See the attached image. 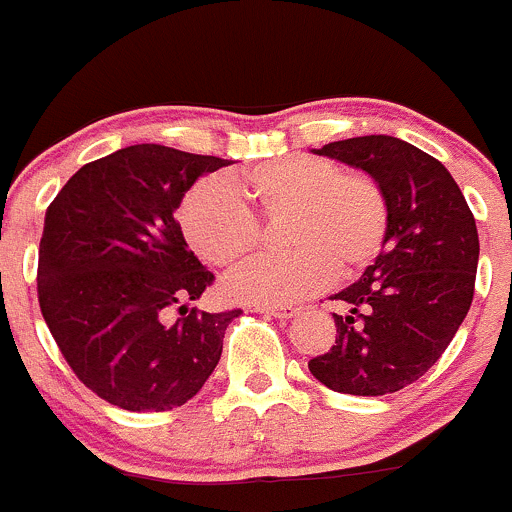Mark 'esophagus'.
Masks as SVG:
<instances>
[{"label":"esophagus","mask_w":512,"mask_h":512,"mask_svg":"<svg viewBox=\"0 0 512 512\" xmlns=\"http://www.w3.org/2000/svg\"><path fill=\"white\" fill-rule=\"evenodd\" d=\"M255 311L267 313V316H274V318H294L296 313H299V308L296 306H257Z\"/></svg>","instance_id":"34e87169"}]
</instances>
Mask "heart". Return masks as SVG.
<instances>
[{
  "mask_svg": "<svg viewBox=\"0 0 512 512\" xmlns=\"http://www.w3.org/2000/svg\"><path fill=\"white\" fill-rule=\"evenodd\" d=\"M289 218L284 243L294 252L260 260L226 282L230 299L284 306L364 272L386 243L391 223L384 187L367 172H340L333 160L284 155L228 179H204L184 196L179 226L196 255L238 267L262 243V226Z\"/></svg>",
  "mask_w": 512,
  "mask_h": 512,
  "instance_id": "1",
  "label": "heart"
}]
</instances>
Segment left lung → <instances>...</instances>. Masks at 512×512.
<instances>
[{
    "mask_svg": "<svg viewBox=\"0 0 512 512\" xmlns=\"http://www.w3.org/2000/svg\"><path fill=\"white\" fill-rule=\"evenodd\" d=\"M318 155L372 174L389 199L386 243L359 282L335 294V345L308 369L352 396H384L423 376L459 330L474 299L479 233L462 189L440 160L391 136L323 145Z\"/></svg>",
    "mask_w": 512,
    "mask_h": 512,
    "instance_id": "left-lung-1",
    "label": "left lung"
}]
</instances>
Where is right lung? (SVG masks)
Masks as SVG:
<instances>
[{
	"label": "right lung",
	"instance_id": "obj_1",
	"mask_svg": "<svg viewBox=\"0 0 512 512\" xmlns=\"http://www.w3.org/2000/svg\"><path fill=\"white\" fill-rule=\"evenodd\" d=\"M230 165L143 143L87 162L46 211L38 303L77 379L133 413L184 406L201 391L240 308L192 311L213 274L174 211L204 174ZM180 311L179 319L171 313Z\"/></svg>",
	"mask_w": 512,
	"mask_h": 512
}]
</instances>
